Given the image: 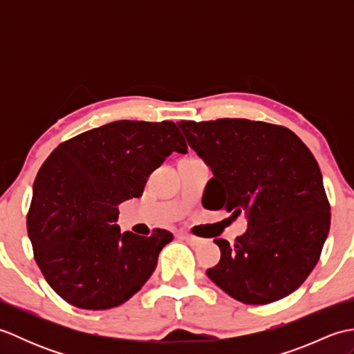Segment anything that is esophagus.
Here are the masks:
<instances>
[{
	"mask_svg": "<svg viewBox=\"0 0 354 354\" xmlns=\"http://www.w3.org/2000/svg\"><path fill=\"white\" fill-rule=\"evenodd\" d=\"M179 237L185 240V242L190 243V245H201L202 243V239H198V237L190 236V234H179Z\"/></svg>",
	"mask_w": 354,
	"mask_h": 354,
	"instance_id": "1",
	"label": "esophagus"
}]
</instances>
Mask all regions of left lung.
Returning <instances> with one entry per match:
<instances>
[{
    "label": "left lung",
    "mask_w": 354,
    "mask_h": 354,
    "mask_svg": "<svg viewBox=\"0 0 354 354\" xmlns=\"http://www.w3.org/2000/svg\"><path fill=\"white\" fill-rule=\"evenodd\" d=\"M213 171L202 205L245 213L234 245L216 239L221 261L207 275L245 304L290 295L317 265L330 230L322 175L304 142L283 126L245 118L178 123Z\"/></svg>",
    "instance_id": "8db88e82"
}]
</instances>
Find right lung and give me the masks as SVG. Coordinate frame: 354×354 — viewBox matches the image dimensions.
<instances>
[{
	"instance_id": "obj_1",
	"label": "right lung",
	"mask_w": 354,
	"mask_h": 354,
	"mask_svg": "<svg viewBox=\"0 0 354 354\" xmlns=\"http://www.w3.org/2000/svg\"><path fill=\"white\" fill-rule=\"evenodd\" d=\"M171 152L187 153L175 123L120 120L62 142L42 164L27 231L37 266L66 303L111 309L153 274L171 232L122 234L115 222L118 205L140 198L150 173Z\"/></svg>"
}]
</instances>
